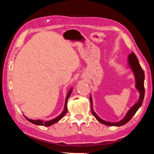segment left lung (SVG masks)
Here are the masks:
<instances>
[{
	"instance_id": "obj_1",
	"label": "left lung",
	"mask_w": 154,
	"mask_h": 154,
	"mask_svg": "<svg viewBox=\"0 0 154 154\" xmlns=\"http://www.w3.org/2000/svg\"><path fill=\"white\" fill-rule=\"evenodd\" d=\"M128 65L131 68V70L134 72L135 79H136V88L137 90L139 91L140 93V97L138 102H136L134 106H133L129 111L127 112V113L126 114L125 118L122 120L118 122H109L105 121L102 119H101L97 114L95 113V111H93V101H92V97L90 96V100L91 103V111L92 114L93 115L94 117L97 119L98 122H100V123L104 124L108 126H115V127H120V126H122L125 125L126 123H127L132 118V117L136 114V111L139 109V108L142 106L143 104L144 97V72L143 68H141L140 65L139 61L137 60V57L136 56L134 52H131L128 57Z\"/></svg>"
}]
</instances>
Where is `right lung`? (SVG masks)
Wrapping results in <instances>:
<instances>
[{"label":"right lung","mask_w":154,"mask_h":154,"mask_svg":"<svg viewBox=\"0 0 154 154\" xmlns=\"http://www.w3.org/2000/svg\"><path fill=\"white\" fill-rule=\"evenodd\" d=\"M72 88H71L70 90L68 92L67 95H66V101H65V106H64V109L62 113H61L59 116L57 117V118L53 119V120H51L50 121H48V122H43L42 120H31V119H29L27 118L26 117V118L27 119V120L29 122H30L31 123L34 124V125H41V126H45V127H49V126H51L52 125H54V124L57 123V122H59V120H61V119H62L63 117L65 116V115L67 113V111H68V109H67V102H68V98H69L70 95L71 93H72Z\"/></svg>","instance_id":"add662e5"}]
</instances>
